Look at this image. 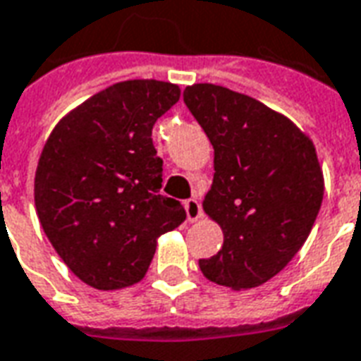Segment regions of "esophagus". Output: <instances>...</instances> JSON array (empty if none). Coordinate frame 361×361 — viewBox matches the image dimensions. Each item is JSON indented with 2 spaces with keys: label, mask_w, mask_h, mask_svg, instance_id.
<instances>
[{
  "label": "esophagus",
  "mask_w": 361,
  "mask_h": 361,
  "mask_svg": "<svg viewBox=\"0 0 361 361\" xmlns=\"http://www.w3.org/2000/svg\"><path fill=\"white\" fill-rule=\"evenodd\" d=\"M183 207H185V212H188L189 222H195V220H199L203 216V209H201V203H199L197 199H188V201L183 203Z\"/></svg>",
  "instance_id": "34e87169"
}]
</instances>
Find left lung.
Segmentation results:
<instances>
[{
  "label": "left lung",
  "instance_id": "8db88e82",
  "mask_svg": "<svg viewBox=\"0 0 361 361\" xmlns=\"http://www.w3.org/2000/svg\"><path fill=\"white\" fill-rule=\"evenodd\" d=\"M183 102L214 149L203 209L224 232L219 253L199 267L220 286H261L292 261L317 219L325 183L315 147L288 118L219 85L188 87Z\"/></svg>",
  "mask_w": 361,
  "mask_h": 361
}]
</instances>
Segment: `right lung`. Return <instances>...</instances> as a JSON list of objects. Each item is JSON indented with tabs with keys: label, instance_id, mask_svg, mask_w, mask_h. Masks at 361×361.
<instances>
[{
	"label": "right lung",
	"instance_id": "1",
	"mask_svg": "<svg viewBox=\"0 0 361 361\" xmlns=\"http://www.w3.org/2000/svg\"><path fill=\"white\" fill-rule=\"evenodd\" d=\"M178 100L172 82H118L67 114L44 145L35 178L38 219L89 286L139 282L158 235L185 220L180 201L160 195L162 158L150 137Z\"/></svg>",
	"mask_w": 361,
	"mask_h": 361
}]
</instances>
